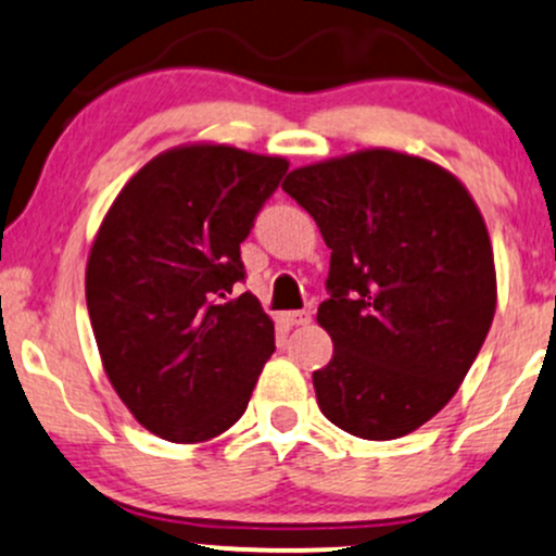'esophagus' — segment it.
I'll return each mask as SVG.
<instances>
[{
  "label": "esophagus",
  "mask_w": 556,
  "mask_h": 556,
  "mask_svg": "<svg viewBox=\"0 0 556 556\" xmlns=\"http://www.w3.org/2000/svg\"><path fill=\"white\" fill-rule=\"evenodd\" d=\"M282 321L288 327H303L311 321V311H285Z\"/></svg>",
  "instance_id": "34e87169"
}]
</instances>
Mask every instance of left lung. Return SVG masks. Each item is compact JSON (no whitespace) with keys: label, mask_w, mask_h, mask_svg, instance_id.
Wrapping results in <instances>:
<instances>
[{"label":"left lung","mask_w":556,"mask_h":556,"mask_svg":"<svg viewBox=\"0 0 556 556\" xmlns=\"http://www.w3.org/2000/svg\"><path fill=\"white\" fill-rule=\"evenodd\" d=\"M282 189L332 250L321 414L367 441L408 435L454 399L496 314L483 213L448 168L390 148L292 168Z\"/></svg>","instance_id":"1"}]
</instances>
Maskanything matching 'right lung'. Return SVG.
<instances>
[{
    "label": "right lung",
    "instance_id": "obj_1",
    "mask_svg": "<svg viewBox=\"0 0 556 556\" xmlns=\"http://www.w3.org/2000/svg\"><path fill=\"white\" fill-rule=\"evenodd\" d=\"M288 157L189 142L144 163L115 194L87 261V308L102 369L152 435L200 443L245 414L274 353L240 242Z\"/></svg>",
    "mask_w": 556,
    "mask_h": 556
}]
</instances>
